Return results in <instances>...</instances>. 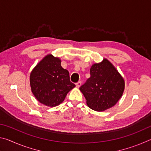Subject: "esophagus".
I'll return each mask as SVG.
<instances>
[{
	"instance_id": "obj_1",
	"label": "esophagus",
	"mask_w": 151,
	"mask_h": 151,
	"mask_svg": "<svg viewBox=\"0 0 151 151\" xmlns=\"http://www.w3.org/2000/svg\"><path fill=\"white\" fill-rule=\"evenodd\" d=\"M76 87H77V88L80 87V86H81V81H78V83H76Z\"/></svg>"
}]
</instances>
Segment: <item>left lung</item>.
I'll return each mask as SVG.
<instances>
[{"mask_svg":"<svg viewBox=\"0 0 151 151\" xmlns=\"http://www.w3.org/2000/svg\"><path fill=\"white\" fill-rule=\"evenodd\" d=\"M90 74L91 77L80 87L88 106L99 112L113 106L124 92L123 78L106 58L92 65Z\"/></svg>","mask_w":151,"mask_h":151,"instance_id":"8db88e82","label":"left lung"}]
</instances>
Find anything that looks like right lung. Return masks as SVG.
Segmentation results:
<instances>
[{
	"label": "right lung",
	"mask_w": 151,
	"mask_h": 151,
	"mask_svg": "<svg viewBox=\"0 0 151 151\" xmlns=\"http://www.w3.org/2000/svg\"><path fill=\"white\" fill-rule=\"evenodd\" d=\"M61 60L52 55L44 57L30 73L32 93L40 103L53 107L65 100L75 87L70 81L68 71L61 66Z\"/></svg>",
	"instance_id": "obj_1"
}]
</instances>
